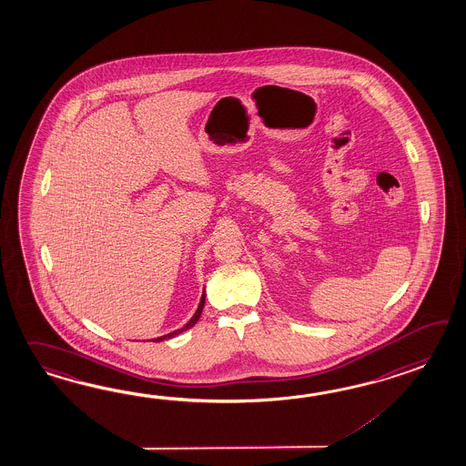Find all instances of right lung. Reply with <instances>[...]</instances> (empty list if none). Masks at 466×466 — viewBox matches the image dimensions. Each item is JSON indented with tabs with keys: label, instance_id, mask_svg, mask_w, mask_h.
Segmentation results:
<instances>
[{
	"label": "right lung",
	"instance_id": "right-lung-1",
	"mask_svg": "<svg viewBox=\"0 0 466 466\" xmlns=\"http://www.w3.org/2000/svg\"><path fill=\"white\" fill-rule=\"evenodd\" d=\"M205 299H206V293L203 292V297H201V302H199V305H198V310H196V314L193 315V319L187 322V324L183 327V329H179V330H174V332H171V334H167V336L164 337H157L156 340L159 342V340H164V339H169V337L177 336V334H181V332H185V330H187V329H191L193 325L199 320V317H201V312H203V307H205Z\"/></svg>",
	"mask_w": 466,
	"mask_h": 466
}]
</instances>
